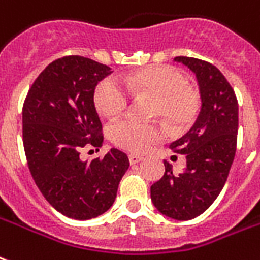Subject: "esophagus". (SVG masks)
<instances>
[{
    "label": "esophagus",
    "instance_id": "1",
    "mask_svg": "<svg viewBox=\"0 0 260 260\" xmlns=\"http://www.w3.org/2000/svg\"><path fill=\"white\" fill-rule=\"evenodd\" d=\"M129 164L131 165H135V164H139L140 161H143V156L142 155H136V154H129Z\"/></svg>",
    "mask_w": 260,
    "mask_h": 260
}]
</instances>
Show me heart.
Masks as SVG:
<instances>
[{
    "label": "heart",
    "instance_id": "heart-1",
    "mask_svg": "<svg viewBox=\"0 0 260 260\" xmlns=\"http://www.w3.org/2000/svg\"><path fill=\"white\" fill-rule=\"evenodd\" d=\"M125 84L132 92L155 96V113L173 126H187L198 112V95L187 86L183 73L173 67L156 65L142 69L126 77ZM94 102L104 116L113 118L128 108L129 92L117 79L106 77L95 88ZM110 134L118 147L134 152L147 151L164 138V131L158 125L131 116L114 122Z\"/></svg>",
    "mask_w": 260,
    "mask_h": 260
}]
</instances>
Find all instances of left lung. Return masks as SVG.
<instances>
[{
  "label": "left lung",
  "instance_id": "8db88e82",
  "mask_svg": "<svg viewBox=\"0 0 260 260\" xmlns=\"http://www.w3.org/2000/svg\"><path fill=\"white\" fill-rule=\"evenodd\" d=\"M196 75L202 108L192 128L169 147L184 154L187 166L174 174L169 162L165 174L151 185V201L166 217L188 221L213 205L226 183L236 154L239 104L225 76L203 59L176 57Z\"/></svg>",
  "mask_w": 260,
  "mask_h": 260
}]
</instances>
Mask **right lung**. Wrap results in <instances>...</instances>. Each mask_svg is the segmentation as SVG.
<instances>
[{
	"mask_svg": "<svg viewBox=\"0 0 260 260\" xmlns=\"http://www.w3.org/2000/svg\"><path fill=\"white\" fill-rule=\"evenodd\" d=\"M108 65L80 55L49 64L23 105V144L34 181L58 213L91 219L108 211L129 168L125 152L83 161L84 147L104 144L94 104L95 87L110 75Z\"/></svg>",
	"mask_w": 260,
	"mask_h": 260,
	"instance_id": "1",
	"label": "right lung"
}]
</instances>
